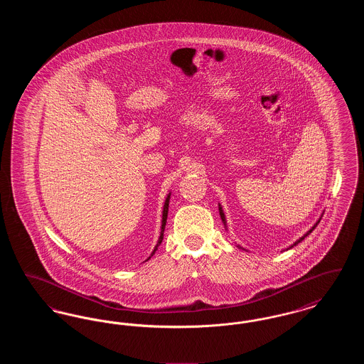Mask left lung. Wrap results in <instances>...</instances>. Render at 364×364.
<instances>
[{
    "instance_id": "8db88e82",
    "label": "left lung",
    "mask_w": 364,
    "mask_h": 364,
    "mask_svg": "<svg viewBox=\"0 0 364 364\" xmlns=\"http://www.w3.org/2000/svg\"><path fill=\"white\" fill-rule=\"evenodd\" d=\"M218 210H220V215H221V220H223V223H224V225H225V228H226L225 214H224V210H223V208H221V205H218ZM323 213H325V211H323ZM322 215H323V214H322ZM322 215H321V217H319V220H318V221H316V223H315V224H314V226H312L311 229H310V230H307V233H304V235H303V236H301V237H300V239H299V240H296V242H294V244H292V245H289V247H288V248H287V250H289V248H292V247H294V245H296V244H299V242H301V240H304V237H307V236H309V235H310V233H311L312 230H314V229H315V228H316V225H318V224H319V221H321V218H322ZM237 247H239V248H242V250H244V248H242V247H240V245H237Z\"/></svg>"
}]
</instances>
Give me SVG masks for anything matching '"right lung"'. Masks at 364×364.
Returning <instances> with one entry per match:
<instances>
[{
  "label": "right lung",
  "instance_id": "right-lung-1",
  "mask_svg": "<svg viewBox=\"0 0 364 364\" xmlns=\"http://www.w3.org/2000/svg\"><path fill=\"white\" fill-rule=\"evenodd\" d=\"M169 200H171V192L168 193V196H166V199H165V203H164V210H162V224H161V233H159V239H158V242H156V245L154 247V250H153V252H151V255L147 258L146 260L150 259L154 254H156V250H158V245L162 242L164 240V230H165V225H166V220H168V210H169ZM144 260V262H146Z\"/></svg>",
  "mask_w": 364,
  "mask_h": 364
}]
</instances>
